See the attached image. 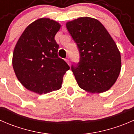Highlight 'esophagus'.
Segmentation results:
<instances>
[{
    "instance_id": "34e87169",
    "label": "esophagus",
    "mask_w": 134,
    "mask_h": 134,
    "mask_svg": "<svg viewBox=\"0 0 134 134\" xmlns=\"http://www.w3.org/2000/svg\"><path fill=\"white\" fill-rule=\"evenodd\" d=\"M65 62H67V64L69 65V63H70V60H69V57L66 58L65 59Z\"/></svg>"
}]
</instances>
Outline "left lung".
<instances>
[{
	"label": "left lung",
	"instance_id": "8db88e82",
	"mask_svg": "<svg viewBox=\"0 0 134 134\" xmlns=\"http://www.w3.org/2000/svg\"><path fill=\"white\" fill-rule=\"evenodd\" d=\"M66 27L79 51L80 62L71 67L79 87L92 93L109 90L121 69V53L115 42L96 19L79 17L67 22Z\"/></svg>",
	"mask_w": 134,
	"mask_h": 134
}]
</instances>
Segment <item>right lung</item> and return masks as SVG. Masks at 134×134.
<instances>
[{"mask_svg": "<svg viewBox=\"0 0 134 134\" xmlns=\"http://www.w3.org/2000/svg\"><path fill=\"white\" fill-rule=\"evenodd\" d=\"M61 25L48 18L30 24L14 48L12 65L17 79L30 91L45 94L62 87L63 75L70 69L58 56L54 37Z\"/></svg>", "mask_w": 134, "mask_h": 134, "instance_id": "obj_1", "label": "right lung"}]
</instances>
